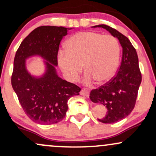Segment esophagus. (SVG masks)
I'll list each match as a JSON object with an SVG mask.
<instances>
[{"mask_svg": "<svg viewBox=\"0 0 156 156\" xmlns=\"http://www.w3.org/2000/svg\"><path fill=\"white\" fill-rule=\"evenodd\" d=\"M80 94H81V95L87 97V98H88L89 95V92H88V91L87 90V89H81V91H80Z\"/></svg>", "mask_w": 156, "mask_h": 156, "instance_id": "esophagus-1", "label": "esophagus"}]
</instances>
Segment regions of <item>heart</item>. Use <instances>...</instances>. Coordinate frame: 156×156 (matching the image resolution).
Instances as JSON below:
<instances>
[{"label":"heart","mask_w":156,"mask_h":156,"mask_svg":"<svg viewBox=\"0 0 156 156\" xmlns=\"http://www.w3.org/2000/svg\"><path fill=\"white\" fill-rule=\"evenodd\" d=\"M66 51L57 56L58 67L67 80L78 79L83 66L86 73L83 83L94 80L99 83L108 81L119 65L120 46L115 37L92 31L77 33L68 39Z\"/></svg>","instance_id":"heart-1"}]
</instances>
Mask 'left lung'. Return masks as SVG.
<instances>
[{
    "label": "left lung",
    "instance_id": "8db88e82",
    "mask_svg": "<svg viewBox=\"0 0 156 156\" xmlns=\"http://www.w3.org/2000/svg\"><path fill=\"white\" fill-rule=\"evenodd\" d=\"M103 28L119 40L122 48V58L119 71L108 83L91 91L89 98L93 103H101L107 108L104 117L98 119L103 123H114L125 119L135 106L138 90L141 82L139 58L136 49L125 36L106 25Z\"/></svg>",
    "mask_w": 156,
    "mask_h": 156
}]
</instances>
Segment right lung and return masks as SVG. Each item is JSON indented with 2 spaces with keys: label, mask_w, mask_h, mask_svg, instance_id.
<instances>
[{
  "label": "right lung",
  "mask_w": 156,
  "mask_h": 156,
  "mask_svg": "<svg viewBox=\"0 0 156 156\" xmlns=\"http://www.w3.org/2000/svg\"><path fill=\"white\" fill-rule=\"evenodd\" d=\"M72 28L44 26L35 28L23 39L16 53L12 86L28 117L41 125L59 122L65 117L67 101L78 95L80 88L57 74V54L62 39ZM38 56L44 61L45 72L31 75L26 60Z\"/></svg>",
  "instance_id": "1"
}]
</instances>
